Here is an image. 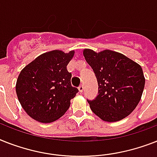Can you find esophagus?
Wrapping results in <instances>:
<instances>
[{
	"label": "esophagus",
	"instance_id": "esophagus-1",
	"mask_svg": "<svg viewBox=\"0 0 157 157\" xmlns=\"http://www.w3.org/2000/svg\"><path fill=\"white\" fill-rule=\"evenodd\" d=\"M78 90H79V91L81 92V93H83V91H84V90H85V88H84V85H80V86H79V88H78Z\"/></svg>",
	"mask_w": 157,
	"mask_h": 157
}]
</instances>
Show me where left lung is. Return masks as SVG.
I'll use <instances>...</instances> for the list:
<instances>
[{
  "label": "left lung",
  "instance_id": "obj_1",
  "mask_svg": "<svg viewBox=\"0 0 157 157\" xmlns=\"http://www.w3.org/2000/svg\"><path fill=\"white\" fill-rule=\"evenodd\" d=\"M85 60L94 70L98 95L88 100L90 109L105 122H117L129 115L142 97L145 78L140 64L119 52L85 49Z\"/></svg>",
  "mask_w": 157,
  "mask_h": 157
}]
</instances>
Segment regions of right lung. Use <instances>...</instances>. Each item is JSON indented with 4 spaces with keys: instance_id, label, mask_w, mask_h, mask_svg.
Masks as SVG:
<instances>
[{
    "instance_id": "right-lung-1",
    "label": "right lung",
    "mask_w": 157,
    "mask_h": 157,
    "mask_svg": "<svg viewBox=\"0 0 157 157\" xmlns=\"http://www.w3.org/2000/svg\"><path fill=\"white\" fill-rule=\"evenodd\" d=\"M74 51L54 50L40 55L21 70L16 83L19 102L25 113L43 123L55 122L65 114L78 90L71 85L67 65Z\"/></svg>"
}]
</instances>
